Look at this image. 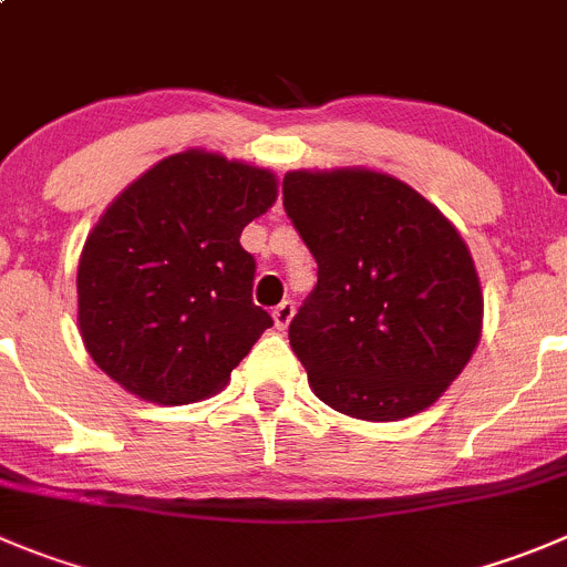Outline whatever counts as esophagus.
<instances>
[{"label":"esophagus","instance_id":"1","mask_svg":"<svg viewBox=\"0 0 567 567\" xmlns=\"http://www.w3.org/2000/svg\"><path fill=\"white\" fill-rule=\"evenodd\" d=\"M296 308H293V301H282V305H277L274 308V324H277V330H288L290 319H293Z\"/></svg>","mask_w":567,"mask_h":567}]
</instances>
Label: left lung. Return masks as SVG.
Here are the masks:
<instances>
[{
	"instance_id": "8db88e82",
	"label": "left lung",
	"mask_w": 567,
	"mask_h": 567,
	"mask_svg": "<svg viewBox=\"0 0 567 567\" xmlns=\"http://www.w3.org/2000/svg\"><path fill=\"white\" fill-rule=\"evenodd\" d=\"M285 212L319 262L290 321L313 394L367 422L431 409L481 341L484 293L456 226L369 167L290 171Z\"/></svg>"
}]
</instances>
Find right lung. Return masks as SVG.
I'll return each instance as SVG.
<instances>
[{"label": "right lung", "mask_w": 567, "mask_h": 567, "mask_svg": "<svg viewBox=\"0 0 567 567\" xmlns=\"http://www.w3.org/2000/svg\"><path fill=\"white\" fill-rule=\"evenodd\" d=\"M277 187L268 167L189 147L111 200L78 262V330L114 383L156 405L226 389L274 324L251 301L240 231Z\"/></svg>", "instance_id": "add662e5"}]
</instances>
